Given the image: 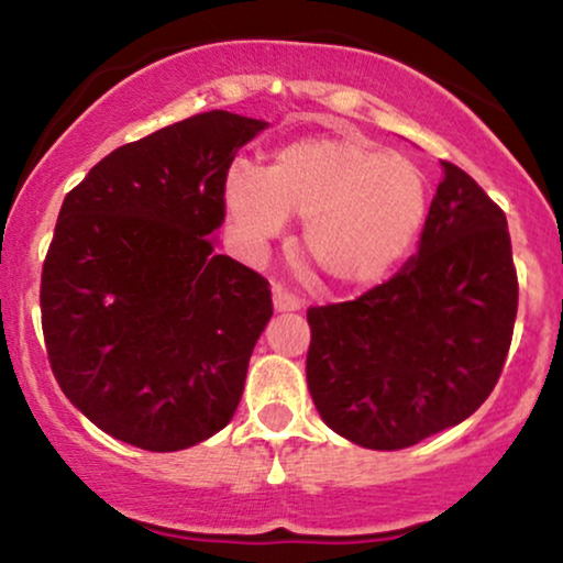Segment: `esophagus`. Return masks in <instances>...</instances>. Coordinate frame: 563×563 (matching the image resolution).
I'll return each instance as SVG.
<instances>
[{"instance_id":"obj_1","label":"esophagus","mask_w":563,"mask_h":563,"mask_svg":"<svg viewBox=\"0 0 563 563\" xmlns=\"http://www.w3.org/2000/svg\"><path fill=\"white\" fill-rule=\"evenodd\" d=\"M273 307L275 312H299L301 299L299 296L288 294L283 286H273Z\"/></svg>"}]
</instances>
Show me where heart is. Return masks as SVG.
Here are the masks:
<instances>
[{"mask_svg": "<svg viewBox=\"0 0 563 563\" xmlns=\"http://www.w3.org/2000/svg\"><path fill=\"white\" fill-rule=\"evenodd\" d=\"M222 203L243 254L260 256L301 217V249L341 288L389 277L418 243L429 217V183L416 161L352 134L288 142L267 169L235 161Z\"/></svg>", "mask_w": 563, "mask_h": 563, "instance_id": "obj_1", "label": "heart"}]
</instances>
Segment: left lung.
I'll use <instances>...</instances> for the list:
<instances>
[{"label":"left lung","mask_w":563,"mask_h":563,"mask_svg":"<svg viewBox=\"0 0 563 563\" xmlns=\"http://www.w3.org/2000/svg\"><path fill=\"white\" fill-rule=\"evenodd\" d=\"M519 283L506 214L442 161L418 251L354 301L307 312V386L335 434L402 450L463 423L495 389Z\"/></svg>","instance_id":"left-lung-1"}]
</instances>
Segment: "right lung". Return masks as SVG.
Listing matches in <instances>:
<instances>
[{"instance_id":"1","label":"right lung","mask_w":563,"mask_h":563,"mask_svg":"<svg viewBox=\"0 0 563 563\" xmlns=\"http://www.w3.org/2000/svg\"><path fill=\"white\" fill-rule=\"evenodd\" d=\"M267 121L198 113L113 151L63 200L42 269L49 365L97 429L151 452L235 416L269 286L217 254L222 179Z\"/></svg>"}]
</instances>
